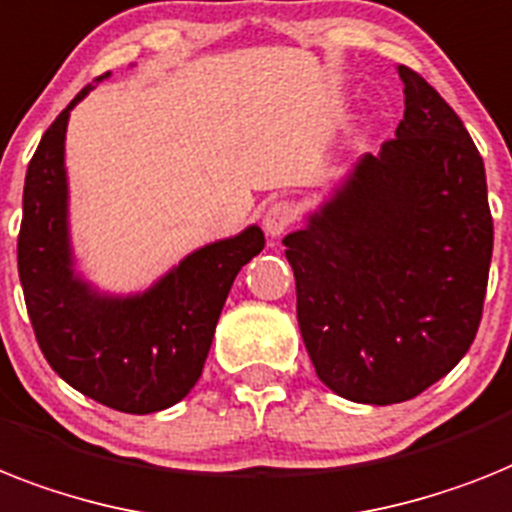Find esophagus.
Returning <instances> with one entry per match:
<instances>
[{"instance_id": "esophagus-1", "label": "esophagus", "mask_w": 512, "mask_h": 512, "mask_svg": "<svg viewBox=\"0 0 512 512\" xmlns=\"http://www.w3.org/2000/svg\"><path fill=\"white\" fill-rule=\"evenodd\" d=\"M295 222V209L287 201H274L269 209L264 211V230L269 238H280L282 232Z\"/></svg>"}]
</instances>
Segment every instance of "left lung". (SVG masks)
<instances>
[{
	"label": "left lung",
	"mask_w": 512,
	"mask_h": 512,
	"mask_svg": "<svg viewBox=\"0 0 512 512\" xmlns=\"http://www.w3.org/2000/svg\"><path fill=\"white\" fill-rule=\"evenodd\" d=\"M405 112L377 156L282 243L316 377L353 403L411 400L455 369L492 261L484 162L458 114L400 65Z\"/></svg>",
	"instance_id": "left-lung-1"
}]
</instances>
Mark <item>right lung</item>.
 Returning a JSON list of instances; mask_svg holds the SVG:
<instances>
[{"label": "right lung", "instance_id": "add662e5", "mask_svg": "<svg viewBox=\"0 0 512 512\" xmlns=\"http://www.w3.org/2000/svg\"><path fill=\"white\" fill-rule=\"evenodd\" d=\"M109 78L104 73L99 80ZM86 86L59 112L33 154L23 188L18 272L38 348L86 398L122 413H156L193 390L232 282L264 248L251 225L188 253L135 295L99 293L75 274L67 222L65 133Z\"/></svg>", "mask_w": 512, "mask_h": 512}]
</instances>
